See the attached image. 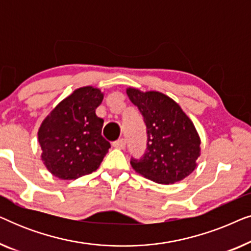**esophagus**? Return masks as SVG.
I'll return each mask as SVG.
<instances>
[{"instance_id":"1","label":"esophagus","mask_w":251,"mask_h":251,"mask_svg":"<svg viewBox=\"0 0 251 251\" xmlns=\"http://www.w3.org/2000/svg\"><path fill=\"white\" fill-rule=\"evenodd\" d=\"M113 146L115 147V149H119V150H123L126 147V140L125 139H119L116 140V142L113 143Z\"/></svg>"}]
</instances>
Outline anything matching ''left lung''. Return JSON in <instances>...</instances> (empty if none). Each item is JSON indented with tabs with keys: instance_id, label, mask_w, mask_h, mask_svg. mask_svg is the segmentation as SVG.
I'll return each mask as SVG.
<instances>
[{
	"instance_id": "8db88e82",
	"label": "left lung",
	"mask_w": 251,
	"mask_h": 251,
	"mask_svg": "<svg viewBox=\"0 0 251 251\" xmlns=\"http://www.w3.org/2000/svg\"><path fill=\"white\" fill-rule=\"evenodd\" d=\"M147 126V151L143 159L131 160L137 174L157 184L169 185L193 173L201 155V138L174 99L159 91L126 88Z\"/></svg>"
}]
</instances>
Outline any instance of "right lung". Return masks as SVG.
Listing matches in <instances>:
<instances>
[{"instance_id":"right-lung-1","label":"right lung","mask_w":251,"mask_h":251,"mask_svg":"<svg viewBox=\"0 0 251 251\" xmlns=\"http://www.w3.org/2000/svg\"><path fill=\"white\" fill-rule=\"evenodd\" d=\"M102 99L104 92L92 85L75 89L41 123V160L54 177L77 179L100 166L111 147L101 136L104 120L96 115Z\"/></svg>"}]
</instances>
